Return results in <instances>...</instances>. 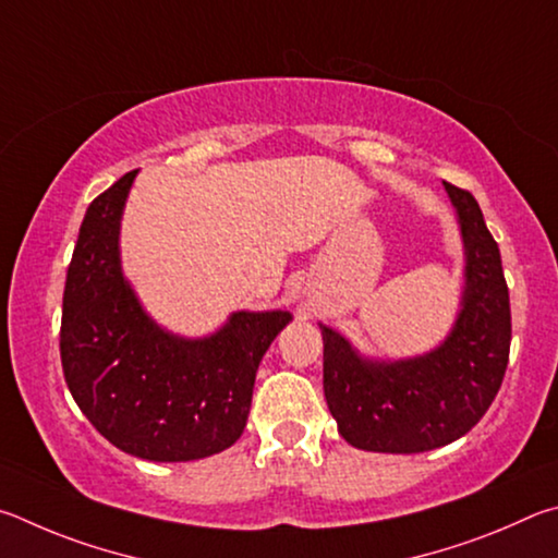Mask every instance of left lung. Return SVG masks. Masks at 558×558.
<instances>
[{"label":"left lung","mask_w":558,"mask_h":558,"mask_svg":"<svg viewBox=\"0 0 558 558\" xmlns=\"http://www.w3.org/2000/svg\"><path fill=\"white\" fill-rule=\"evenodd\" d=\"M446 183V181H444ZM465 247V291L451 336L434 353L369 363L324 328V392L350 446L422 453L465 436L490 409L510 360V291L500 247L471 191L446 183Z\"/></svg>","instance_id":"left-lung-1"}]
</instances>
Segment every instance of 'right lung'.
Returning <instances> with one entry per match:
<instances>
[{"instance_id": "right-lung-1", "label": "right lung", "mask_w": 558, "mask_h": 558, "mask_svg": "<svg viewBox=\"0 0 558 558\" xmlns=\"http://www.w3.org/2000/svg\"><path fill=\"white\" fill-rule=\"evenodd\" d=\"M134 175L97 195L83 218L63 291V375L87 422L120 451L195 461L244 432L257 367L291 316L238 311L203 340L156 326L124 281L117 247Z\"/></svg>"}]
</instances>
